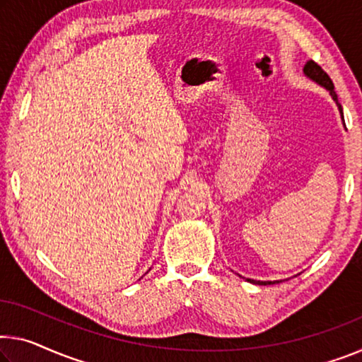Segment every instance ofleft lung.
I'll return each instance as SVG.
<instances>
[{
  "label": "left lung",
  "instance_id": "obj_1",
  "mask_svg": "<svg viewBox=\"0 0 362 362\" xmlns=\"http://www.w3.org/2000/svg\"><path fill=\"white\" fill-rule=\"evenodd\" d=\"M304 74L308 76L309 79H313L314 82H317V84L322 86L324 88H327V90L330 92L332 98L335 100L337 107H338V110H340V115H341V119H343V108H341V105L338 103V97H337V93H335V87H333V82H332V79L329 77V74H327V72L322 69L319 64L314 63L313 59L305 63ZM247 281L254 283V285H272V283H278V281H257V280H251V278H247Z\"/></svg>",
  "mask_w": 362,
  "mask_h": 362
}]
</instances>
